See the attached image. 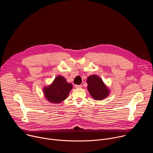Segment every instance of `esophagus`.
Returning <instances> with one entry per match:
<instances>
[{
  "label": "esophagus",
  "instance_id": "esophagus-1",
  "mask_svg": "<svg viewBox=\"0 0 153 153\" xmlns=\"http://www.w3.org/2000/svg\"><path fill=\"white\" fill-rule=\"evenodd\" d=\"M74 86H75L76 88H80L82 87V86L80 85H75Z\"/></svg>",
  "mask_w": 153,
  "mask_h": 153
}]
</instances>
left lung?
<instances>
[{"label": "left lung", "mask_w": 153, "mask_h": 153, "mask_svg": "<svg viewBox=\"0 0 153 153\" xmlns=\"http://www.w3.org/2000/svg\"><path fill=\"white\" fill-rule=\"evenodd\" d=\"M87 88L90 95L97 100H100L106 98L109 93L110 90L105 85L100 77L96 75L90 76L86 80Z\"/></svg>", "instance_id": "8db88e82"}]
</instances>
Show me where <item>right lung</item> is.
<instances>
[{
    "instance_id": "1",
    "label": "right lung",
    "mask_w": 153,
    "mask_h": 153,
    "mask_svg": "<svg viewBox=\"0 0 153 153\" xmlns=\"http://www.w3.org/2000/svg\"><path fill=\"white\" fill-rule=\"evenodd\" d=\"M72 88L71 83H68L63 76H59L50 85L43 88V93L49 102L59 103L67 98Z\"/></svg>"
}]
</instances>
